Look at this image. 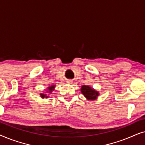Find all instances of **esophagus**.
Here are the masks:
<instances>
[{
  "mask_svg": "<svg viewBox=\"0 0 145 145\" xmlns=\"http://www.w3.org/2000/svg\"><path fill=\"white\" fill-rule=\"evenodd\" d=\"M67 83H69V84H72V81L71 80H68L67 81Z\"/></svg>",
  "mask_w": 145,
  "mask_h": 145,
  "instance_id": "obj_1",
  "label": "esophagus"
}]
</instances>
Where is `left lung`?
<instances>
[{
  "label": "left lung",
  "mask_w": 145,
  "mask_h": 145,
  "mask_svg": "<svg viewBox=\"0 0 145 145\" xmlns=\"http://www.w3.org/2000/svg\"><path fill=\"white\" fill-rule=\"evenodd\" d=\"M81 92L86 98L88 100H94L99 96V92L92 87L86 86V85H83L81 87Z\"/></svg>",
  "instance_id": "obj_1"
}]
</instances>
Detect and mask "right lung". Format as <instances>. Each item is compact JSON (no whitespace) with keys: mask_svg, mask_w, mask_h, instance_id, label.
<instances>
[{"mask_svg":"<svg viewBox=\"0 0 145 145\" xmlns=\"http://www.w3.org/2000/svg\"><path fill=\"white\" fill-rule=\"evenodd\" d=\"M55 87V85H52V86H49L48 88H47V92H48L49 94H51V93L53 92V90H54ZM40 96L42 98H47L49 97V95H47V94H43V93H41Z\"/></svg>","mask_w":145,"mask_h":145,"instance_id":"obj_1","label":"right lung"}]
</instances>
